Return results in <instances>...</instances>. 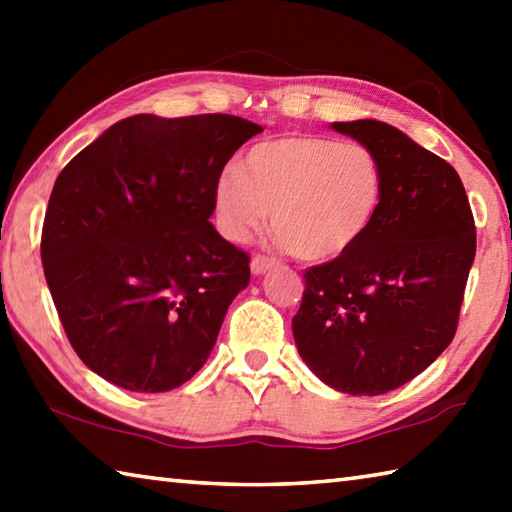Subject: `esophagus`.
Wrapping results in <instances>:
<instances>
[{
	"mask_svg": "<svg viewBox=\"0 0 512 512\" xmlns=\"http://www.w3.org/2000/svg\"><path fill=\"white\" fill-rule=\"evenodd\" d=\"M273 264H275L273 259H268L264 255H255L253 262H250V271H253V275H264Z\"/></svg>",
	"mask_w": 512,
	"mask_h": 512,
	"instance_id": "esophagus-1",
	"label": "esophagus"
}]
</instances>
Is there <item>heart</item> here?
I'll return each mask as SVG.
<instances>
[{
  "mask_svg": "<svg viewBox=\"0 0 512 512\" xmlns=\"http://www.w3.org/2000/svg\"><path fill=\"white\" fill-rule=\"evenodd\" d=\"M384 196L375 153L320 135L255 144L239 167L214 180L216 230L246 241L273 219L277 237L305 262H329L366 235Z\"/></svg>",
  "mask_w": 512,
  "mask_h": 512,
  "instance_id": "heart-1",
  "label": "heart"
}]
</instances>
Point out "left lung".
<instances>
[{
	"mask_svg": "<svg viewBox=\"0 0 512 512\" xmlns=\"http://www.w3.org/2000/svg\"><path fill=\"white\" fill-rule=\"evenodd\" d=\"M381 167L384 196L357 244L309 268L293 339L309 370L348 395H384L429 368L456 334L476 230L449 162L377 119L334 121Z\"/></svg>",
	"mask_w": 512,
	"mask_h": 512,
	"instance_id": "8db88e82",
	"label": "left lung"
}]
</instances>
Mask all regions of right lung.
<instances>
[{"instance_id": "add662e5", "label": "right lung", "mask_w": 512, "mask_h": 512, "mask_svg": "<svg viewBox=\"0 0 512 512\" xmlns=\"http://www.w3.org/2000/svg\"><path fill=\"white\" fill-rule=\"evenodd\" d=\"M232 115H133L60 171L42 228V266L60 323L92 372L135 393L192 379L248 255L210 223L212 187L262 133Z\"/></svg>"}]
</instances>
